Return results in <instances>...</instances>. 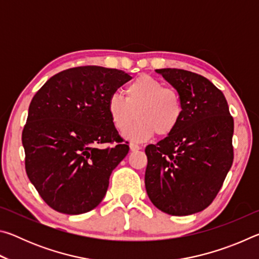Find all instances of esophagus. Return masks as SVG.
<instances>
[{"instance_id": "esophagus-1", "label": "esophagus", "mask_w": 259, "mask_h": 259, "mask_svg": "<svg viewBox=\"0 0 259 259\" xmlns=\"http://www.w3.org/2000/svg\"><path fill=\"white\" fill-rule=\"evenodd\" d=\"M130 150L133 151V152H135V151H139V150H140V146H139V145H137V144L131 143V144H130Z\"/></svg>"}]
</instances>
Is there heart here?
<instances>
[{
	"instance_id": "heart-1",
	"label": "heart",
	"mask_w": 259,
	"mask_h": 259,
	"mask_svg": "<svg viewBox=\"0 0 259 259\" xmlns=\"http://www.w3.org/2000/svg\"><path fill=\"white\" fill-rule=\"evenodd\" d=\"M125 98L112 94L107 112L114 128L126 130L137 116V122L124 134L134 142L150 139L154 133L168 136L177 128L183 117V102L172 88L150 75H140L125 88Z\"/></svg>"
}]
</instances>
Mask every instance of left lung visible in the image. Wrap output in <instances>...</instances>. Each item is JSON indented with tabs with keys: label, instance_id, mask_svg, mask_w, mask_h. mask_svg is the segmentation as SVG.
<instances>
[{
	"label": "left lung",
	"instance_id": "left-lung-1",
	"mask_svg": "<svg viewBox=\"0 0 259 259\" xmlns=\"http://www.w3.org/2000/svg\"><path fill=\"white\" fill-rule=\"evenodd\" d=\"M155 72L177 90L184 112L171 134L145 148V187L161 211L187 216L212 202L230 171L234 121L225 96L208 78L177 68Z\"/></svg>",
	"mask_w": 259,
	"mask_h": 259
}]
</instances>
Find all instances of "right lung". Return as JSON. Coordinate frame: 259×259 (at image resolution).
Returning a JSON list of instances; mask_svg holds the SVG:
<instances>
[{
    "label": "right lung",
    "mask_w": 259,
    "mask_h": 259,
    "mask_svg": "<svg viewBox=\"0 0 259 259\" xmlns=\"http://www.w3.org/2000/svg\"><path fill=\"white\" fill-rule=\"evenodd\" d=\"M130 78L115 68L74 67L50 77L33 97L21 137L25 168L56 211L84 213L104 199L109 176L129 152L107 102ZM114 141L112 148L99 147Z\"/></svg>",
    "instance_id": "add662e5"
}]
</instances>
